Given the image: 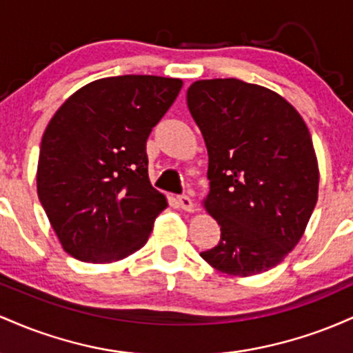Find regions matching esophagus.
I'll return each instance as SVG.
<instances>
[{"label": "esophagus", "instance_id": "1", "mask_svg": "<svg viewBox=\"0 0 353 353\" xmlns=\"http://www.w3.org/2000/svg\"><path fill=\"white\" fill-rule=\"evenodd\" d=\"M177 201H179L181 209L188 210V212H194V208H196V205H194V201L190 199L189 196H185V194H182V196L177 197Z\"/></svg>", "mask_w": 353, "mask_h": 353}]
</instances>
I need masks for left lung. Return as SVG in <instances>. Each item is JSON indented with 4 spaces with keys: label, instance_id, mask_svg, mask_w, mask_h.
Returning a JSON list of instances; mask_svg holds the SVG:
<instances>
[{
    "label": "left lung",
    "instance_id": "8db88e82",
    "mask_svg": "<svg viewBox=\"0 0 353 353\" xmlns=\"http://www.w3.org/2000/svg\"><path fill=\"white\" fill-rule=\"evenodd\" d=\"M188 108L209 154L204 208L221 225L201 257L229 275L265 272L297 245L317 204L307 124L277 92L234 78L192 83Z\"/></svg>",
    "mask_w": 353,
    "mask_h": 353
}]
</instances>
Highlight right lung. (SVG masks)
<instances>
[{
	"mask_svg": "<svg viewBox=\"0 0 353 353\" xmlns=\"http://www.w3.org/2000/svg\"><path fill=\"white\" fill-rule=\"evenodd\" d=\"M181 79L125 74L92 81L43 134L38 197L61 245L83 262L121 261L148 242L168 208L148 176L145 143Z\"/></svg>",
	"mask_w": 353,
	"mask_h": 353,
	"instance_id": "obj_1",
	"label": "right lung"
}]
</instances>
